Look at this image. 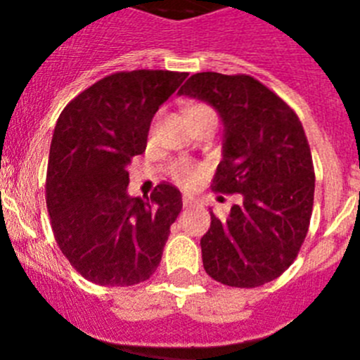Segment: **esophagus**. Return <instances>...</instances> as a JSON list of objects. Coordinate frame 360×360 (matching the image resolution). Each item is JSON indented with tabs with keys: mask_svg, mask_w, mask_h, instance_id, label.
<instances>
[{
	"mask_svg": "<svg viewBox=\"0 0 360 360\" xmlns=\"http://www.w3.org/2000/svg\"><path fill=\"white\" fill-rule=\"evenodd\" d=\"M182 203H184V207L189 209V207H193V205H195L196 202H195V198H193V196H191V195H184Z\"/></svg>",
	"mask_w": 360,
	"mask_h": 360,
	"instance_id": "34e87169",
	"label": "esophagus"
}]
</instances>
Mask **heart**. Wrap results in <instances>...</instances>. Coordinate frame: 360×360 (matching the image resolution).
I'll use <instances>...</instances> for the list:
<instances>
[{"instance_id": "1", "label": "heart", "mask_w": 360, "mask_h": 360, "mask_svg": "<svg viewBox=\"0 0 360 360\" xmlns=\"http://www.w3.org/2000/svg\"><path fill=\"white\" fill-rule=\"evenodd\" d=\"M186 117H187V120L211 119L216 122L214 110H212V108H209L207 104H202V103L189 104V106L186 108ZM171 173H173V176L176 182L184 184V186H189V184H193L196 180V174H198V171H196L191 164H187V162H176V164H173V167H171Z\"/></svg>"}]
</instances>
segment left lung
I'll list each match as a JSON object with an SVG mask.
<instances>
[{
  "instance_id": "1",
  "label": "left lung",
  "mask_w": 360,
  "mask_h": 360,
  "mask_svg": "<svg viewBox=\"0 0 360 360\" xmlns=\"http://www.w3.org/2000/svg\"><path fill=\"white\" fill-rule=\"evenodd\" d=\"M178 95L198 98L224 124L212 187L241 195L227 218L211 211L203 269L229 287L254 288L294 263L310 225L316 174L307 135L287 103L249 75L195 73Z\"/></svg>"
}]
</instances>
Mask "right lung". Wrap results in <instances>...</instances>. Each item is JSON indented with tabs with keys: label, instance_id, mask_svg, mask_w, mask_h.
Instances as JSON below:
<instances>
[{
	"label": "right lung",
	"instance_id": "add662e5",
	"mask_svg": "<svg viewBox=\"0 0 360 360\" xmlns=\"http://www.w3.org/2000/svg\"><path fill=\"white\" fill-rule=\"evenodd\" d=\"M187 73L133 70L108 75L63 110L53 129L46 207L70 265L103 287H131L160 265L182 195L169 184L128 195V167L151 120Z\"/></svg>",
	"mask_w": 360,
	"mask_h": 360
}]
</instances>
